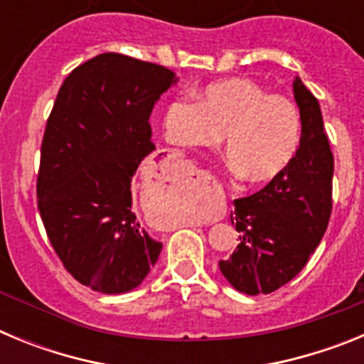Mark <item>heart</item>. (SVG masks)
Instances as JSON below:
<instances>
[{
	"label": "heart",
	"instance_id": "heart-1",
	"mask_svg": "<svg viewBox=\"0 0 364 364\" xmlns=\"http://www.w3.org/2000/svg\"><path fill=\"white\" fill-rule=\"evenodd\" d=\"M167 142L186 147H215L226 134L231 166L250 182L279 178L301 146L302 118L297 104L269 95L253 80L211 83L200 98H175L164 112Z\"/></svg>",
	"mask_w": 364,
	"mask_h": 364
}]
</instances>
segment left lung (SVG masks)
Wrapping results in <instances>:
<instances>
[{"mask_svg": "<svg viewBox=\"0 0 364 364\" xmlns=\"http://www.w3.org/2000/svg\"><path fill=\"white\" fill-rule=\"evenodd\" d=\"M294 95L302 118L297 154L279 178L235 200L231 224L240 242L218 262L228 282L247 295L272 294L290 282L319 246L332 215L333 154L319 102L299 76Z\"/></svg>", "mask_w": 364, "mask_h": 364, "instance_id": "left-lung-1", "label": "left lung"}]
</instances>
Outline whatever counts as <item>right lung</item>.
<instances>
[{"label": "right lung", "instance_id": "add662e5", "mask_svg": "<svg viewBox=\"0 0 364 364\" xmlns=\"http://www.w3.org/2000/svg\"><path fill=\"white\" fill-rule=\"evenodd\" d=\"M176 74L104 53L62 83L45 125L36 195L67 272L102 294L142 284L162 250L133 211L131 180L154 151L149 117Z\"/></svg>", "mask_w": 364, "mask_h": 364}]
</instances>
